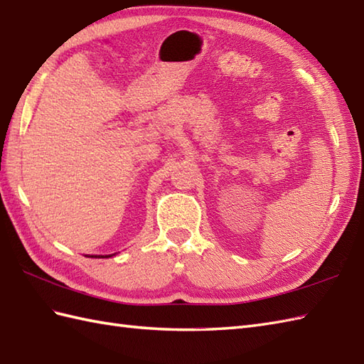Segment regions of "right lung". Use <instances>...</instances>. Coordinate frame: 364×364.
Returning <instances> with one entry per match:
<instances>
[{
	"label": "right lung",
	"instance_id": "add662e5",
	"mask_svg": "<svg viewBox=\"0 0 364 364\" xmlns=\"http://www.w3.org/2000/svg\"><path fill=\"white\" fill-rule=\"evenodd\" d=\"M109 257H112V255H106V257H98V258H109Z\"/></svg>",
	"mask_w": 364,
	"mask_h": 364
}]
</instances>
